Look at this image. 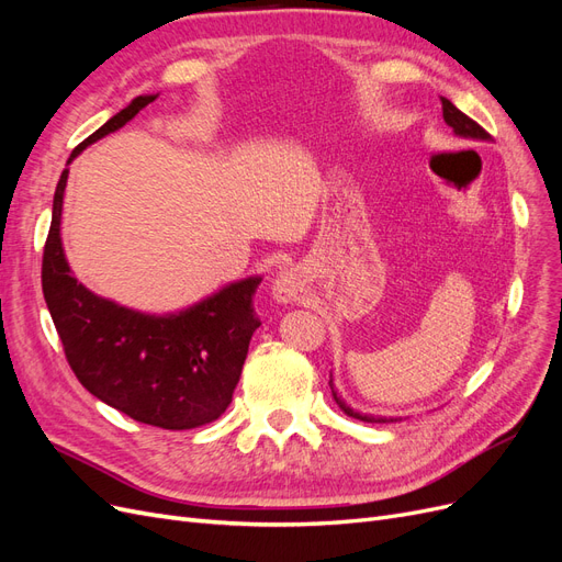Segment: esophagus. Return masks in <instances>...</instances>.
Masks as SVG:
<instances>
[{"label": "esophagus", "mask_w": 562, "mask_h": 562, "mask_svg": "<svg viewBox=\"0 0 562 562\" xmlns=\"http://www.w3.org/2000/svg\"><path fill=\"white\" fill-rule=\"evenodd\" d=\"M300 281L293 271H281L274 281V297L279 302H293L300 297Z\"/></svg>", "instance_id": "esophagus-1"}]
</instances>
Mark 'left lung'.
<instances>
[{"label": "left lung", "mask_w": 562, "mask_h": 562, "mask_svg": "<svg viewBox=\"0 0 562 562\" xmlns=\"http://www.w3.org/2000/svg\"><path fill=\"white\" fill-rule=\"evenodd\" d=\"M440 103H443V119H446V124L448 126H452V131L457 133V135H462V138H469V140H490V133L481 126V124H475L471 116H467L462 110H457L448 98H440ZM330 384V389H333V398H335V403L342 407L345 411V415H349V417H353V419H361V422H370V424H386V422H396L394 417H372V415H361V413H356L353 407H349L342 398L337 396V391H335V386H333V380L328 382Z\"/></svg>", "instance_id": "8db88e82"}]
</instances>
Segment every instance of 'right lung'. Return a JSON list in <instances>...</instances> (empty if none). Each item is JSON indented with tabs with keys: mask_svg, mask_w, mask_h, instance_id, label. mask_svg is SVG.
<instances>
[{
	"mask_svg": "<svg viewBox=\"0 0 562 562\" xmlns=\"http://www.w3.org/2000/svg\"><path fill=\"white\" fill-rule=\"evenodd\" d=\"M155 98H135L77 145L70 161L87 145L131 122ZM67 173L65 168L56 187L42 260L44 300L67 363L81 386L135 422L171 431L211 424L232 403L250 337L260 328L252 297L262 279L232 283L168 316L140 314L93 295L72 277L60 244Z\"/></svg>",
	"mask_w": 562,
	"mask_h": 562,
	"instance_id": "obj_1",
	"label": "right lung"
}]
</instances>
